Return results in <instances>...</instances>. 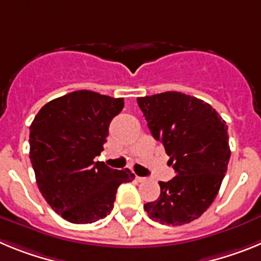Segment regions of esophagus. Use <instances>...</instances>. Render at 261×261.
Listing matches in <instances>:
<instances>
[{
	"label": "esophagus",
	"instance_id": "obj_1",
	"mask_svg": "<svg viewBox=\"0 0 261 261\" xmlns=\"http://www.w3.org/2000/svg\"><path fill=\"white\" fill-rule=\"evenodd\" d=\"M135 179H136V180H137V181H140V183H141V181H145V180H146V179H145V177H142V176H137V175H136Z\"/></svg>",
	"mask_w": 261,
	"mask_h": 261
}]
</instances>
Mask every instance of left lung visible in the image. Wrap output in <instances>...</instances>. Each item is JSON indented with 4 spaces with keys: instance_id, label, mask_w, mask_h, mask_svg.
Returning a JSON list of instances; mask_svg holds the SVG:
<instances>
[{
    "instance_id": "8db88e82",
    "label": "left lung",
    "mask_w": 261,
    "mask_h": 261,
    "mask_svg": "<svg viewBox=\"0 0 261 261\" xmlns=\"http://www.w3.org/2000/svg\"><path fill=\"white\" fill-rule=\"evenodd\" d=\"M137 103L176 174L159 181L158 200L144 209L166 225L192 222L211 206L225 177L230 159L226 121L211 105L177 91L142 96Z\"/></svg>"
}]
</instances>
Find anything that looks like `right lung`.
<instances>
[{"instance_id":"add662e5","label":"right lung","mask_w":261,"mask_h":261,"mask_svg":"<svg viewBox=\"0 0 261 261\" xmlns=\"http://www.w3.org/2000/svg\"><path fill=\"white\" fill-rule=\"evenodd\" d=\"M123 107V98L80 90L48 102L30 126V159L39 191L69 222L105 218L120 184L135 179L128 168L114 170L95 161L111 120Z\"/></svg>"}]
</instances>
